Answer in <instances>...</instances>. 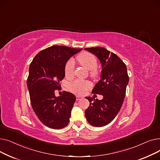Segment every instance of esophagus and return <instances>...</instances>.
I'll use <instances>...</instances> for the list:
<instances>
[{
  "instance_id": "esophagus-1",
  "label": "esophagus",
  "mask_w": 160,
  "mask_h": 160,
  "mask_svg": "<svg viewBox=\"0 0 160 160\" xmlns=\"http://www.w3.org/2000/svg\"><path fill=\"white\" fill-rule=\"evenodd\" d=\"M82 98H83V97H81V96H77V97H76V99H77V100H79Z\"/></svg>"
}]
</instances>
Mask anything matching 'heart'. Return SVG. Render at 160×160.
Masks as SVG:
<instances>
[{
	"instance_id": "1",
	"label": "heart",
	"mask_w": 160,
	"mask_h": 160,
	"mask_svg": "<svg viewBox=\"0 0 160 160\" xmlns=\"http://www.w3.org/2000/svg\"><path fill=\"white\" fill-rule=\"evenodd\" d=\"M77 60L81 65L85 67L86 69L90 70L91 77L95 78L98 74V71L97 69V59L93 55L89 52H82L77 56ZM74 61L71 58L67 62L64 68V73L67 78H71L74 75ZM91 87L90 82L82 80H76L69 86V90L74 93L82 95Z\"/></svg>"
}]
</instances>
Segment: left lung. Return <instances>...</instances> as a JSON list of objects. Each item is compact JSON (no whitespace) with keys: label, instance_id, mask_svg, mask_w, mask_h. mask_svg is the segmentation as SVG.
<instances>
[{"label":"left lung","instance_id":"8db88e82","mask_svg":"<svg viewBox=\"0 0 160 160\" xmlns=\"http://www.w3.org/2000/svg\"><path fill=\"white\" fill-rule=\"evenodd\" d=\"M85 50L95 54L101 63L100 80L92 93L103 96L102 100L86 97L90 104L85 111V115L91 125L101 127L110 123L120 111L129 77L127 66L115 54L100 47Z\"/></svg>","mask_w":160,"mask_h":160}]
</instances>
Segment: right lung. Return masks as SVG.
I'll return each mask as SVG.
<instances>
[{
    "mask_svg": "<svg viewBox=\"0 0 160 160\" xmlns=\"http://www.w3.org/2000/svg\"><path fill=\"white\" fill-rule=\"evenodd\" d=\"M82 50L54 45L40 51L30 65L27 87L31 105L47 127L61 129L69 122L76 97L65 91L57 97L54 91L60 88V82L65 77V63Z\"/></svg>",
    "mask_w": 160,
    "mask_h": 160,
    "instance_id": "add662e5",
    "label": "right lung"
}]
</instances>
